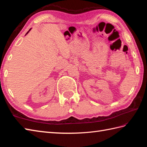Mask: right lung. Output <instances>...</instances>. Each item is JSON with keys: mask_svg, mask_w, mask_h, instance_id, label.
<instances>
[{"mask_svg": "<svg viewBox=\"0 0 147 147\" xmlns=\"http://www.w3.org/2000/svg\"><path fill=\"white\" fill-rule=\"evenodd\" d=\"M32 30V28H31V29H30V30H29V31H28V32H27V33H26V35H27V34H28V33H29V32H30V30Z\"/></svg>", "mask_w": 147, "mask_h": 147, "instance_id": "right-lung-1", "label": "right lung"}]
</instances>
